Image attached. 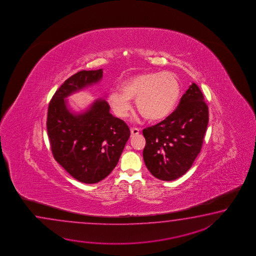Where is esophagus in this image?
Returning a JSON list of instances; mask_svg holds the SVG:
<instances>
[{"label":"esophagus","mask_w":256,"mask_h":256,"mask_svg":"<svg viewBox=\"0 0 256 256\" xmlns=\"http://www.w3.org/2000/svg\"><path fill=\"white\" fill-rule=\"evenodd\" d=\"M130 134H132V136H137L140 134V129L136 128V127H130Z\"/></svg>","instance_id":"1"}]
</instances>
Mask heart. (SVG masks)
I'll use <instances>...</instances> for the list:
<instances>
[{"mask_svg": "<svg viewBox=\"0 0 256 256\" xmlns=\"http://www.w3.org/2000/svg\"><path fill=\"white\" fill-rule=\"evenodd\" d=\"M181 87L171 72H144L122 82L120 90L109 93V104L119 117H126L132 110L130 100L148 120L156 122L168 117L180 98Z\"/></svg>", "mask_w": 256, "mask_h": 256, "instance_id": "obj_1", "label": "heart"}]
</instances>
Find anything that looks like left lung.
<instances>
[{
	"instance_id": "1",
	"label": "left lung",
	"mask_w": 256,
	"mask_h": 256,
	"mask_svg": "<svg viewBox=\"0 0 256 256\" xmlns=\"http://www.w3.org/2000/svg\"><path fill=\"white\" fill-rule=\"evenodd\" d=\"M208 124V108L200 88L193 83L171 114L142 130L144 160L158 180H176L190 168L200 152Z\"/></svg>"
}]
</instances>
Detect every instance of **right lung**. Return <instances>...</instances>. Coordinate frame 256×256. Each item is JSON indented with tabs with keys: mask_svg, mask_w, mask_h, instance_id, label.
Returning a JSON list of instances; mask_svg holds the SVG:
<instances>
[{
	"mask_svg": "<svg viewBox=\"0 0 256 256\" xmlns=\"http://www.w3.org/2000/svg\"><path fill=\"white\" fill-rule=\"evenodd\" d=\"M102 70H82L68 78L49 102L46 128L56 161L82 183L94 184L110 174L119 161L130 129L110 114L106 100H97L82 114L66 108V97L98 82Z\"/></svg>",
	"mask_w": 256,
	"mask_h": 256,
	"instance_id": "1",
	"label": "right lung"
}]
</instances>
